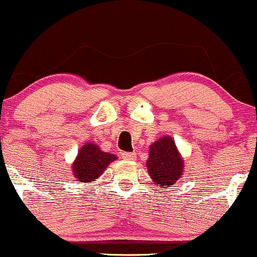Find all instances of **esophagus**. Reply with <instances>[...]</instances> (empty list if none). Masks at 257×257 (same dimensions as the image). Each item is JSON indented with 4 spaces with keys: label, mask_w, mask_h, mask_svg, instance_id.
Returning <instances> with one entry per match:
<instances>
[{
    "label": "esophagus",
    "mask_w": 257,
    "mask_h": 257,
    "mask_svg": "<svg viewBox=\"0 0 257 257\" xmlns=\"http://www.w3.org/2000/svg\"><path fill=\"white\" fill-rule=\"evenodd\" d=\"M121 157H122L123 160H135L136 159V154H135V153H122V154H121Z\"/></svg>",
    "instance_id": "obj_1"
}]
</instances>
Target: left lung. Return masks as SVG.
Segmentation results:
<instances>
[{
    "label": "left lung",
    "mask_w": 257,
    "mask_h": 257,
    "mask_svg": "<svg viewBox=\"0 0 257 257\" xmlns=\"http://www.w3.org/2000/svg\"><path fill=\"white\" fill-rule=\"evenodd\" d=\"M147 170L152 181L161 187H174L182 177L184 160L174 138L164 136L149 147Z\"/></svg>",
    "instance_id": "8db88e82"
}]
</instances>
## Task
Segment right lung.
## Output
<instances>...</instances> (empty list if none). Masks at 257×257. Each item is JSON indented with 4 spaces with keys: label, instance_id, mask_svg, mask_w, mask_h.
<instances>
[{
    "label": "right lung",
    "instance_id": "right-lung-1",
    "mask_svg": "<svg viewBox=\"0 0 257 257\" xmlns=\"http://www.w3.org/2000/svg\"><path fill=\"white\" fill-rule=\"evenodd\" d=\"M116 159V155L103 152L96 143L88 142L79 149L73 161V176L79 182L91 183L92 181L98 180L109 164Z\"/></svg>",
    "mask_w": 257,
    "mask_h": 257
}]
</instances>
